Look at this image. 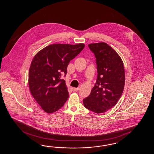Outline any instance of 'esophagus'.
<instances>
[{"mask_svg":"<svg viewBox=\"0 0 154 154\" xmlns=\"http://www.w3.org/2000/svg\"><path fill=\"white\" fill-rule=\"evenodd\" d=\"M79 88H72V91H73V92H77V91H79Z\"/></svg>","mask_w":154,"mask_h":154,"instance_id":"esophagus-1","label":"esophagus"}]
</instances>
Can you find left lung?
<instances>
[{
    "mask_svg": "<svg viewBox=\"0 0 154 154\" xmlns=\"http://www.w3.org/2000/svg\"><path fill=\"white\" fill-rule=\"evenodd\" d=\"M96 59L97 77L90 95L83 100L84 106L95 113H103L116 105L124 88V63L117 52L102 42L88 45Z\"/></svg>",
    "mask_w": 154,
    "mask_h": 154,
    "instance_id": "obj_1",
    "label": "left lung"
}]
</instances>
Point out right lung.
<instances>
[{
	"instance_id": "add662e5",
	"label": "right lung",
	"mask_w": 154,
	"mask_h": 154,
	"mask_svg": "<svg viewBox=\"0 0 154 154\" xmlns=\"http://www.w3.org/2000/svg\"><path fill=\"white\" fill-rule=\"evenodd\" d=\"M82 43L54 44L38 52L29 71V87L32 95L45 112L52 113L65 103L69 92L62 75L67 67L84 48Z\"/></svg>"
}]
</instances>
